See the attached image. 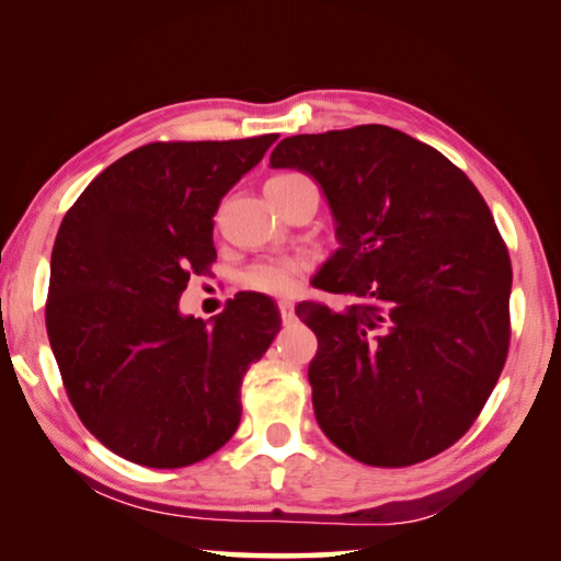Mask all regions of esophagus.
<instances>
[{"instance_id": "esophagus-1", "label": "esophagus", "mask_w": 561, "mask_h": 561, "mask_svg": "<svg viewBox=\"0 0 561 561\" xmlns=\"http://www.w3.org/2000/svg\"><path fill=\"white\" fill-rule=\"evenodd\" d=\"M278 308H280L283 322H293V318H296V308H293V302L290 300H280Z\"/></svg>"}]
</instances>
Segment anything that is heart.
<instances>
[{"label":"heart","mask_w":561,"mask_h":561,"mask_svg":"<svg viewBox=\"0 0 561 561\" xmlns=\"http://www.w3.org/2000/svg\"><path fill=\"white\" fill-rule=\"evenodd\" d=\"M300 182H308V180L302 174H293V172L271 176V180L265 182V194H268L271 199V196L286 192ZM300 273H302L300 261H293V259L268 261V263L253 265V268L245 273L243 283L245 288L265 293V296H288V293H293V288H296Z\"/></svg>","instance_id":"obj_1"}]
</instances>
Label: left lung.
Listing matches in <instances>:
<instances>
[{"instance_id":"obj_1","label":"left lung","mask_w":561,"mask_h":561,"mask_svg":"<svg viewBox=\"0 0 561 561\" xmlns=\"http://www.w3.org/2000/svg\"><path fill=\"white\" fill-rule=\"evenodd\" d=\"M273 170L312 176L340 249L316 288L355 302H300L325 436L367 466L440 454L473 426L505 367L513 268L476 184L434 147L387 125L293 135Z\"/></svg>"}]
</instances>
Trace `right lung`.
Here are the masks:
<instances>
[{"instance_id": "obj_1", "label": "right lung", "mask_w": 561, "mask_h": 561, "mask_svg": "<svg viewBox=\"0 0 561 561\" xmlns=\"http://www.w3.org/2000/svg\"><path fill=\"white\" fill-rule=\"evenodd\" d=\"M278 135L152 142L85 186L51 251L46 332L85 428L125 460L184 468L241 421V381L280 330L263 293L204 322L184 316L190 275L216 261L214 214Z\"/></svg>"}]
</instances>
